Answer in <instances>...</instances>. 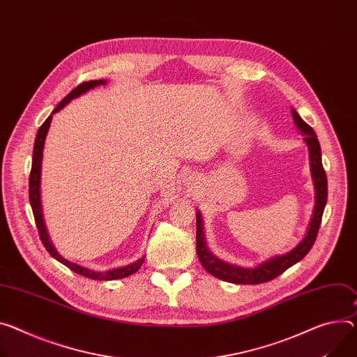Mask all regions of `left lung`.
I'll return each mask as SVG.
<instances>
[{"label":"left lung","instance_id":"1","mask_svg":"<svg viewBox=\"0 0 357 357\" xmlns=\"http://www.w3.org/2000/svg\"><path fill=\"white\" fill-rule=\"evenodd\" d=\"M291 115H294V121L298 126L299 131L306 135L303 141L306 142L309 148V159H310V171H312V178H313V185L316 190V201H314V212L309 225V229L306 236L302 239V242L291 249L290 252L280 255V256H273L264 264L257 265L256 268H242L236 265H231L228 262L220 261L219 257H216L206 246L205 242V235H204V225H202V216L199 212H197V253L199 257V262L204 266L206 272H209L212 276L225 280V282H231L236 284H259V283H265L269 282L279 275H282L286 269L290 266H294L299 261L309 253L312 249L319 228H320V222L323 216V211H325L326 201H328V178L326 172L323 169L321 165V152H320V145L317 141V137L313 131V128L309 126L301 116L299 114L291 109Z\"/></svg>","mask_w":357,"mask_h":357}]
</instances>
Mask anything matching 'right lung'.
Returning <instances> with one entry per match:
<instances>
[{
    "mask_svg": "<svg viewBox=\"0 0 357 357\" xmlns=\"http://www.w3.org/2000/svg\"><path fill=\"white\" fill-rule=\"evenodd\" d=\"M107 81L104 79H95V81H86V82H82L79 84L75 89H73L66 98H63L58 105L56 108L52 111V114L45 119V122L40 126L38 132H37V137H36V142H34V152H32V167H31V174H29V204H31V208H32V213H34V219H36V223H37V228H38V234H40V238H41V242L43 245L45 246V249L48 250V253L56 259L58 262H61L62 265H66L67 268H70L71 271H74L75 273L81 275V276H85V278H89V279H93V280H114V279H122V278H126L129 275L135 273L144 264V257L138 259L137 262L134 264H129L126 266H121V268H114V269H109V271H105V272H95V271H91L88 268H84V266H79L74 262H70L67 261V259H63L54 248V245L51 243L50 238H48V232H47V228H45V223H44V219H43V209H41V197H40V183H41V164H43V149H44V142H45V137H47V132L50 129V123H51V119H52V115L55 112H58L59 109H62L63 107H66L68 102H71L74 98H78L79 95L85 93L86 91L98 86V85H105Z\"/></svg>",
    "mask_w": 357,
    "mask_h": 357,
    "instance_id": "right-lung-1",
    "label": "right lung"
}]
</instances>
